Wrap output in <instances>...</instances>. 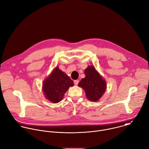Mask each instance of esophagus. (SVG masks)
Instances as JSON below:
<instances>
[{
	"mask_svg": "<svg viewBox=\"0 0 149 149\" xmlns=\"http://www.w3.org/2000/svg\"><path fill=\"white\" fill-rule=\"evenodd\" d=\"M74 84H75V85H77L78 84V83H79V81H78V80H75V81H74Z\"/></svg>",
	"mask_w": 149,
	"mask_h": 149,
	"instance_id": "obj_1",
	"label": "esophagus"
}]
</instances>
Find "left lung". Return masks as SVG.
<instances>
[{
  "label": "left lung",
  "mask_w": 149,
  "mask_h": 149,
  "mask_svg": "<svg viewBox=\"0 0 149 149\" xmlns=\"http://www.w3.org/2000/svg\"><path fill=\"white\" fill-rule=\"evenodd\" d=\"M85 77L78 83V86L84 90L88 100L97 102L106 90V82L93 65H89L85 70Z\"/></svg>",
  "instance_id": "obj_1"
}]
</instances>
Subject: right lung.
<instances>
[{
    "label": "right lung",
    "instance_id": "obj_1",
    "mask_svg": "<svg viewBox=\"0 0 149 149\" xmlns=\"http://www.w3.org/2000/svg\"><path fill=\"white\" fill-rule=\"evenodd\" d=\"M73 86V81L58 67H56L43 81L42 91L47 100L57 103L63 99L68 88Z\"/></svg>",
    "mask_w": 149,
    "mask_h": 149
}]
</instances>
